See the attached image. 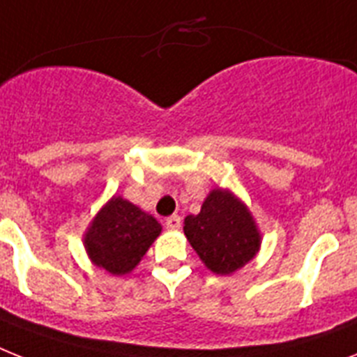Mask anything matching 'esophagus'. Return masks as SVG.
Instances as JSON below:
<instances>
[{
	"instance_id": "esophagus-1",
	"label": "esophagus",
	"mask_w": 357,
	"mask_h": 357,
	"mask_svg": "<svg viewBox=\"0 0 357 357\" xmlns=\"http://www.w3.org/2000/svg\"><path fill=\"white\" fill-rule=\"evenodd\" d=\"M181 217H178V215H172V217H167L166 219V226L169 229H178L181 228Z\"/></svg>"
}]
</instances>
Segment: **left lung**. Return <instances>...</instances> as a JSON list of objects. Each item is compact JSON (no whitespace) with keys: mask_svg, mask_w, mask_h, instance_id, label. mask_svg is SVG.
<instances>
[{"mask_svg":"<svg viewBox=\"0 0 357 357\" xmlns=\"http://www.w3.org/2000/svg\"><path fill=\"white\" fill-rule=\"evenodd\" d=\"M184 234L200 261L217 275H231L261 250V231L252 211L234 191L215 188L197 215L184 219Z\"/></svg>","mask_w":357,"mask_h":357,"instance_id":"obj_1","label":"left lung"}]
</instances>
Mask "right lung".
Masks as SVG:
<instances>
[{
  "instance_id": "right-lung-1",
  "label": "right lung",
  "mask_w": 357,
  "mask_h": 357,
  "mask_svg": "<svg viewBox=\"0 0 357 357\" xmlns=\"http://www.w3.org/2000/svg\"><path fill=\"white\" fill-rule=\"evenodd\" d=\"M160 231V222L153 215L114 195L85 229L84 248L94 266L111 275H126L142 261Z\"/></svg>"
}]
</instances>
